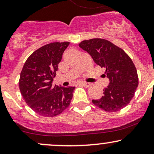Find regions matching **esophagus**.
<instances>
[{
    "label": "esophagus",
    "mask_w": 154,
    "mask_h": 154,
    "mask_svg": "<svg viewBox=\"0 0 154 154\" xmlns=\"http://www.w3.org/2000/svg\"><path fill=\"white\" fill-rule=\"evenodd\" d=\"M79 84L82 85L84 86V87L85 88H88V87H90L91 86V83L90 82H79Z\"/></svg>",
    "instance_id": "1"
}]
</instances>
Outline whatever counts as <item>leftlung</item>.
<instances>
[{"label": "left lung", "mask_w": 154, "mask_h": 154, "mask_svg": "<svg viewBox=\"0 0 154 154\" xmlns=\"http://www.w3.org/2000/svg\"><path fill=\"white\" fill-rule=\"evenodd\" d=\"M79 46L91 55L96 64L106 69L103 76L109 80L103 96L92 100L93 104L109 112L125 108L133 98L138 85L137 70L130 56L104 39L83 40Z\"/></svg>", "instance_id": "left-lung-1"}]
</instances>
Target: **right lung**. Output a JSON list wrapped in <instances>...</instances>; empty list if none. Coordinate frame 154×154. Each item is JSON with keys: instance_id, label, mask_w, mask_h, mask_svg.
<instances>
[{"instance_id": "1", "label": "right lung", "mask_w": 154, "mask_h": 154, "mask_svg": "<svg viewBox=\"0 0 154 154\" xmlns=\"http://www.w3.org/2000/svg\"><path fill=\"white\" fill-rule=\"evenodd\" d=\"M69 42L47 44L33 52L24 63L19 79L21 94L37 114L59 115L69 106L75 87L53 85L58 64Z\"/></svg>"}]
</instances>
